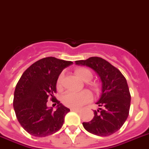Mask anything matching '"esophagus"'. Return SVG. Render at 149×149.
Returning a JSON list of instances; mask_svg holds the SVG:
<instances>
[{
  "mask_svg": "<svg viewBox=\"0 0 149 149\" xmlns=\"http://www.w3.org/2000/svg\"><path fill=\"white\" fill-rule=\"evenodd\" d=\"M71 111H74V112H79V109L77 108H70Z\"/></svg>",
  "mask_w": 149,
  "mask_h": 149,
  "instance_id": "1",
  "label": "esophagus"
}]
</instances>
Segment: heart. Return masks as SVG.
<instances>
[{
	"label": "heart",
	"mask_w": 149,
	"mask_h": 149,
	"mask_svg": "<svg viewBox=\"0 0 149 149\" xmlns=\"http://www.w3.org/2000/svg\"><path fill=\"white\" fill-rule=\"evenodd\" d=\"M75 73L78 78L84 82H89L93 78V73L89 69L80 67L75 70ZM63 74L59 77L57 79L56 86L57 88H60L61 82H62ZM91 100V94L88 91H82L79 93L74 92H67L63 95L62 101L65 106L71 107V108H79L83 104L86 103Z\"/></svg>",
	"instance_id": "b5f03b06"
}]
</instances>
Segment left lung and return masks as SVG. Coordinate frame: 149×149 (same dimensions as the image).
Returning a JSON list of instances; mask_svg holds the SVG:
<instances>
[{"mask_svg":"<svg viewBox=\"0 0 149 149\" xmlns=\"http://www.w3.org/2000/svg\"><path fill=\"white\" fill-rule=\"evenodd\" d=\"M75 63L93 69L102 83L100 97L95 102L100 108L93 111L91 121L83 123V127L93 135H111L120 129L129 116L131 95L126 79L118 69L101 57L93 56Z\"/></svg>","mask_w":149,"mask_h":149,"instance_id":"8db88e82","label":"left lung"}]
</instances>
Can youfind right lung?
Wrapping results in <instances>:
<instances>
[{"instance_id": "1", "label": "right lung", "mask_w": 149, "mask_h": 149, "mask_svg": "<svg viewBox=\"0 0 149 149\" xmlns=\"http://www.w3.org/2000/svg\"><path fill=\"white\" fill-rule=\"evenodd\" d=\"M72 63L46 57L32 64L21 76L16 86L13 105L18 122L29 134L45 137L63 126L65 116L70 110L54 97V93L60 74ZM49 97L58 103L54 111L46 106Z\"/></svg>"}]
</instances>
